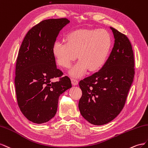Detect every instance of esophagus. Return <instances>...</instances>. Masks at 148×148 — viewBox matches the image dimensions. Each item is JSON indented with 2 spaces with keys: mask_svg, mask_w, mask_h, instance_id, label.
<instances>
[{
  "mask_svg": "<svg viewBox=\"0 0 148 148\" xmlns=\"http://www.w3.org/2000/svg\"><path fill=\"white\" fill-rule=\"evenodd\" d=\"M71 82H72V84H73V86H77L78 84V81L77 79H71Z\"/></svg>",
  "mask_w": 148,
  "mask_h": 148,
  "instance_id": "esophagus-1",
  "label": "esophagus"
}]
</instances>
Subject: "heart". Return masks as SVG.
<instances>
[{"label":"heart","instance_id":"1","mask_svg":"<svg viewBox=\"0 0 148 148\" xmlns=\"http://www.w3.org/2000/svg\"><path fill=\"white\" fill-rule=\"evenodd\" d=\"M66 41L55 42L53 53L64 69H69L78 56L79 61L69 73L73 77H81L88 69L94 72L102 68L112 46L111 35L103 29H75L67 33Z\"/></svg>","mask_w":148,"mask_h":148}]
</instances>
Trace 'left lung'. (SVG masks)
<instances>
[{
    "instance_id": "obj_1",
    "label": "left lung",
    "mask_w": 148,
    "mask_h": 148,
    "mask_svg": "<svg viewBox=\"0 0 148 148\" xmlns=\"http://www.w3.org/2000/svg\"><path fill=\"white\" fill-rule=\"evenodd\" d=\"M115 43L104 66L79 82L82 116L90 123L102 125L118 116L126 102L134 75V54L129 39L110 27Z\"/></svg>"
}]
</instances>
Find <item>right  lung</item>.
<instances>
[{
    "instance_id": "1",
    "label": "right lung",
    "mask_w": 148,
    "mask_h": 148,
    "mask_svg": "<svg viewBox=\"0 0 148 148\" xmlns=\"http://www.w3.org/2000/svg\"><path fill=\"white\" fill-rule=\"evenodd\" d=\"M70 21L66 18L41 21L25 36L16 59L15 86L18 105L33 123H46L56 115L59 97L72 87L62 77L53 53L59 33ZM59 77L54 83L53 78Z\"/></svg>"
}]
</instances>
